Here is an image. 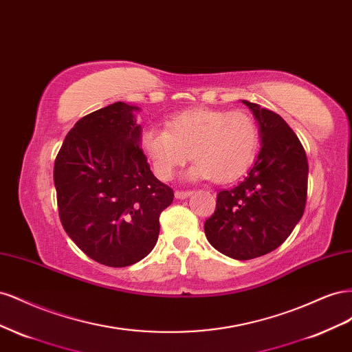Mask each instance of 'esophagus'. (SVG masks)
Here are the masks:
<instances>
[{
    "mask_svg": "<svg viewBox=\"0 0 352 352\" xmlns=\"http://www.w3.org/2000/svg\"><path fill=\"white\" fill-rule=\"evenodd\" d=\"M190 194H192V192H190V190H176L175 197L179 198V199H184V198H188Z\"/></svg>",
    "mask_w": 352,
    "mask_h": 352,
    "instance_id": "esophagus-1",
    "label": "esophagus"
}]
</instances>
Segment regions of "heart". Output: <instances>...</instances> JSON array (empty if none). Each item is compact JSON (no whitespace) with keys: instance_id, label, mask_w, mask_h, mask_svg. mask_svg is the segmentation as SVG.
Returning a JSON list of instances; mask_svg holds the SVG:
<instances>
[{"instance_id":"obj_1","label":"heart","mask_w":352,"mask_h":352,"mask_svg":"<svg viewBox=\"0 0 352 352\" xmlns=\"http://www.w3.org/2000/svg\"><path fill=\"white\" fill-rule=\"evenodd\" d=\"M166 126L141 133L142 150L162 180L172 179L192 157L190 177L228 184L247 172L257 153V123L241 110L192 109L175 114Z\"/></svg>"}]
</instances>
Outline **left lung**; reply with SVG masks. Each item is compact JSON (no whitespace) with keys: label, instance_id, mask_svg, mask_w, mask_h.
Listing matches in <instances>:
<instances>
[{"label":"left lung","instance_id":"8db88e82","mask_svg":"<svg viewBox=\"0 0 352 352\" xmlns=\"http://www.w3.org/2000/svg\"><path fill=\"white\" fill-rule=\"evenodd\" d=\"M242 102L260 123L263 146L242 182L217 194L204 230L221 254L251 260L280 247L302 217L308 160L301 141L279 114Z\"/></svg>","mask_w":352,"mask_h":352}]
</instances>
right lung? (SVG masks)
Segmentation results:
<instances>
[{
    "mask_svg": "<svg viewBox=\"0 0 352 352\" xmlns=\"http://www.w3.org/2000/svg\"><path fill=\"white\" fill-rule=\"evenodd\" d=\"M133 110L119 101L82 117L54 163L63 228L89 258L109 267L151 252L160 214L175 197L151 172Z\"/></svg>",
    "mask_w": 352,
    "mask_h": 352,
    "instance_id": "right-lung-1",
    "label": "right lung"
}]
</instances>
